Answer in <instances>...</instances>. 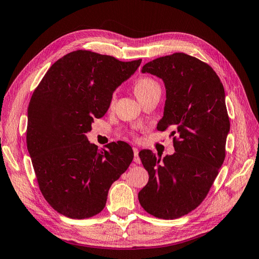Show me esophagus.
<instances>
[{"mask_svg":"<svg viewBox=\"0 0 259 259\" xmlns=\"http://www.w3.org/2000/svg\"><path fill=\"white\" fill-rule=\"evenodd\" d=\"M133 151H134V162L136 164H140V159L138 156V149L136 147H133Z\"/></svg>","mask_w":259,"mask_h":259,"instance_id":"obj_1","label":"esophagus"}]
</instances>
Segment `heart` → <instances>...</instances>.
<instances>
[{
    "instance_id": "heart-1",
    "label": "heart",
    "mask_w": 259,
    "mask_h": 259,
    "mask_svg": "<svg viewBox=\"0 0 259 259\" xmlns=\"http://www.w3.org/2000/svg\"><path fill=\"white\" fill-rule=\"evenodd\" d=\"M134 92L138 99H143L153 94H161L160 84L156 82L152 77L143 76L138 79L134 84ZM115 101V95L111 97L110 105L112 106Z\"/></svg>"
}]
</instances>
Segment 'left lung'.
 Returning <instances> with one entry per match:
<instances>
[{
  "mask_svg": "<svg viewBox=\"0 0 259 259\" xmlns=\"http://www.w3.org/2000/svg\"><path fill=\"white\" fill-rule=\"evenodd\" d=\"M160 77L166 100L159 131L175 128V153L155 155L142 150L148 184L138 193L147 213L175 219L190 213L205 199L225 160L230 122L225 90L205 62L184 53L156 58L142 70Z\"/></svg>",
  "mask_w": 259,
  "mask_h": 259,
  "instance_id": "8db88e82",
  "label": "left lung"
}]
</instances>
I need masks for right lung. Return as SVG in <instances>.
Listing matches in <instances>:
<instances>
[{
    "instance_id": "1",
    "label": "right lung",
    "mask_w": 259,
    "mask_h": 259,
    "mask_svg": "<svg viewBox=\"0 0 259 259\" xmlns=\"http://www.w3.org/2000/svg\"><path fill=\"white\" fill-rule=\"evenodd\" d=\"M140 64L142 59L124 62L90 51L71 52L55 62L33 92L27 147L43 197L59 214L83 219L100 213L111 185L132 163L128 144L98 149L86 133Z\"/></svg>"
}]
</instances>
